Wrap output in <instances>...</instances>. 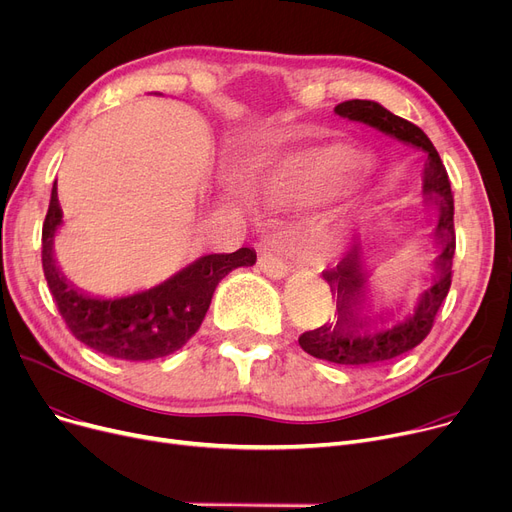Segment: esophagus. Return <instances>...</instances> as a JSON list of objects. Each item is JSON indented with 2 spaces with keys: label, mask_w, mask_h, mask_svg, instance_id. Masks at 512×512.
<instances>
[{
  "label": "esophagus",
  "mask_w": 512,
  "mask_h": 512,
  "mask_svg": "<svg viewBox=\"0 0 512 512\" xmlns=\"http://www.w3.org/2000/svg\"><path fill=\"white\" fill-rule=\"evenodd\" d=\"M259 270L272 280H282L288 274V263L284 257L272 251H263L259 257Z\"/></svg>",
  "instance_id": "1"
}]
</instances>
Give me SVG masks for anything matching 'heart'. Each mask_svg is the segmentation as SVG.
Listing matches in <instances>:
<instances>
[{
    "label": "heart",
    "mask_w": 512,
    "mask_h": 512,
    "mask_svg": "<svg viewBox=\"0 0 512 512\" xmlns=\"http://www.w3.org/2000/svg\"><path fill=\"white\" fill-rule=\"evenodd\" d=\"M365 166V155L332 143L313 145L280 159L267 176V193L278 203L311 199L336 191Z\"/></svg>",
    "instance_id": "obj_1"
}]
</instances>
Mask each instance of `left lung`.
I'll list each match as a JSON object with an SVG mask.
<instances>
[{"label":"left lung","instance_id":"obj_1","mask_svg":"<svg viewBox=\"0 0 512 512\" xmlns=\"http://www.w3.org/2000/svg\"><path fill=\"white\" fill-rule=\"evenodd\" d=\"M334 112L340 118L367 124L388 137L413 145L427 153L423 166V205L436 213L434 242L440 255L434 259V282L425 288L411 311L394 321V311H373V270L365 263L361 245H355L332 270L321 272L336 294L338 317L332 324L305 332L299 344L305 353L338 365H375L405 355L434 326L442 301L452 282L454 257V201L450 180L442 159L427 139V134L413 122L394 116L378 101L351 99L338 103Z\"/></svg>","mask_w":512,"mask_h":512}]
</instances>
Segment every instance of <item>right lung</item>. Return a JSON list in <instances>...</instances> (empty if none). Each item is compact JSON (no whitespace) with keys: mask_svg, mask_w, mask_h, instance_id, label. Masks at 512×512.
Listing matches in <instances>:
<instances>
[{"mask_svg":"<svg viewBox=\"0 0 512 512\" xmlns=\"http://www.w3.org/2000/svg\"><path fill=\"white\" fill-rule=\"evenodd\" d=\"M62 224L58 186L53 182L41 251L51 297L76 340L122 361H151L176 353L199 330L220 280L236 267H251L257 261L249 247L230 255H203L149 290L114 299L91 297L62 274L53 253Z\"/></svg>","mask_w":512,"mask_h":512,"instance_id":"add662e5","label":"right lung"}]
</instances>
